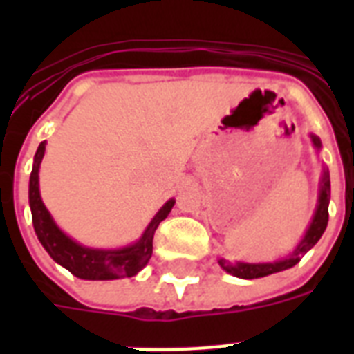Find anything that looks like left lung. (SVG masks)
Listing matches in <instances>:
<instances>
[{
    "label": "left lung",
    "instance_id": "8db88e82",
    "mask_svg": "<svg viewBox=\"0 0 354 354\" xmlns=\"http://www.w3.org/2000/svg\"><path fill=\"white\" fill-rule=\"evenodd\" d=\"M314 145L319 149V139L313 136ZM329 198H330V180L329 172L324 171V178H322V191H319V204L318 209H316V215H314V221L308 227L307 235L301 241V244L296 248V252L292 253L290 257L283 259V261H277V263H266V264H246V263H230L226 259H221L218 264L222 268L226 270L227 274L235 275V277H241V279H257V277H266L270 274H275V272H283V270H288L292 266H296L305 253L310 250V248L316 244V242L322 239L325 227H327V222H329Z\"/></svg>",
    "mask_w": 354,
    "mask_h": 354
}]
</instances>
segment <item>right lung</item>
<instances>
[{
	"label": "right lung",
	"mask_w": 354,
	"mask_h": 354,
	"mask_svg": "<svg viewBox=\"0 0 354 354\" xmlns=\"http://www.w3.org/2000/svg\"><path fill=\"white\" fill-rule=\"evenodd\" d=\"M46 152V141L40 143L35 156V165L30 172L29 180V204L32 213V224L38 235V241L46 252L51 255L58 264L80 279L91 281H108L119 279V277H132L145 268L152 255V239L154 232L158 230L161 221H165L167 215L171 213L174 200H169L160 213L152 218L149 227L145 230L143 236L136 244L122 250H90L73 242L69 236L64 235L53 222L49 211L40 198V189H38V169H40L41 158Z\"/></svg>",
	"instance_id": "right-lung-1"
}]
</instances>
